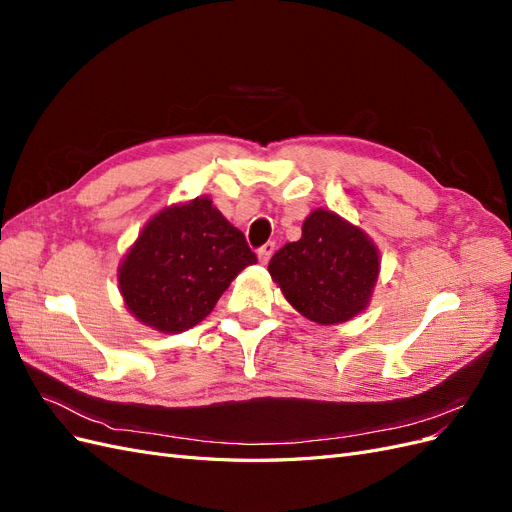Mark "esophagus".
<instances>
[{"label":"esophagus","instance_id":"1","mask_svg":"<svg viewBox=\"0 0 512 512\" xmlns=\"http://www.w3.org/2000/svg\"><path fill=\"white\" fill-rule=\"evenodd\" d=\"M273 252H275V243H265L258 250V260H260V265H267V262L271 260V256H273Z\"/></svg>","mask_w":512,"mask_h":512}]
</instances>
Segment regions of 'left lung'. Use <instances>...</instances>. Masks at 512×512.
<instances>
[{
  "instance_id": "8db88e82",
  "label": "left lung",
  "mask_w": 512,
  "mask_h": 512,
  "mask_svg": "<svg viewBox=\"0 0 512 512\" xmlns=\"http://www.w3.org/2000/svg\"><path fill=\"white\" fill-rule=\"evenodd\" d=\"M273 282L301 316L339 324L367 309L380 275V252L367 232L329 209H314L299 241L269 262Z\"/></svg>"
}]
</instances>
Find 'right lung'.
<instances>
[{
  "instance_id": "right-lung-1",
  "label": "right lung",
  "mask_w": 512,
  "mask_h": 512,
  "mask_svg": "<svg viewBox=\"0 0 512 512\" xmlns=\"http://www.w3.org/2000/svg\"><path fill=\"white\" fill-rule=\"evenodd\" d=\"M256 262L239 228L209 196L158 211L123 256L117 282L128 312L160 333L205 320L230 282Z\"/></svg>"
}]
</instances>
